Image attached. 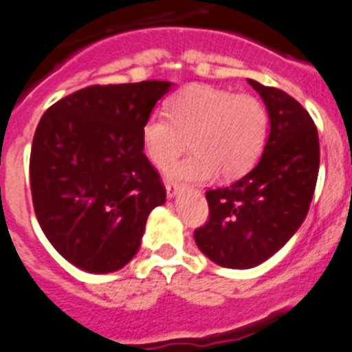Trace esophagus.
<instances>
[{"label": "esophagus", "mask_w": 352, "mask_h": 352, "mask_svg": "<svg viewBox=\"0 0 352 352\" xmlns=\"http://www.w3.org/2000/svg\"><path fill=\"white\" fill-rule=\"evenodd\" d=\"M179 186L176 185V183L173 182H167L166 183V192H167V199H174L176 197V194H178Z\"/></svg>", "instance_id": "1"}]
</instances>
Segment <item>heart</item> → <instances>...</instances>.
I'll list each match as a JSON object with an SVG mask.
<instances>
[{
	"instance_id": "obj_1",
	"label": "heart",
	"mask_w": 352,
	"mask_h": 352,
	"mask_svg": "<svg viewBox=\"0 0 352 352\" xmlns=\"http://www.w3.org/2000/svg\"><path fill=\"white\" fill-rule=\"evenodd\" d=\"M167 112L149 114L141 138L146 157L160 169L190 141L194 153L167 169L173 182L204 183L217 174L232 182L245 176L263 155L268 113L254 95L194 84L170 98Z\"/></svg>"
}]
</instances>
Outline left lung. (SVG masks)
I'll return each mask as SVG.
<instances>
[{"label":"left lung","instance_id":"obj_1","mask_svg":"<svg viewBox=\"0 0 352 352\" xmlns=\"http://www.w3.org/2000/svg\"><path fill=\"white\" fill-rule=\"evenodd\" d=\"M270 133L263 157L243 178L206 192L210 219L194 232L208 259L223 268L248 270L280 250L309 213L319 173V138L310 114L282 89L254 79Z\"/></svg>","mask_w":352,"mask_h":352}]
</instances>
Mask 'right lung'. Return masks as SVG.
Instances as JSON below:
<instances>
[{"instance_id": "right-lung-1", "label": "right lung", "mask_w": 352, "mask_h": 352, "mask_svg": "<svg viewBox=\"0 0 352 352\" xmlns=\"http://www.w3.org/2000/svg\"><path fill=\"white\" fill-rule=\"evenodd\" d=\"M169 80L89 86L47 109L30 158L36 219L52 247L88 273H113L141 247L166 188L141 130Z\"/></svg>"}]
</instances>
